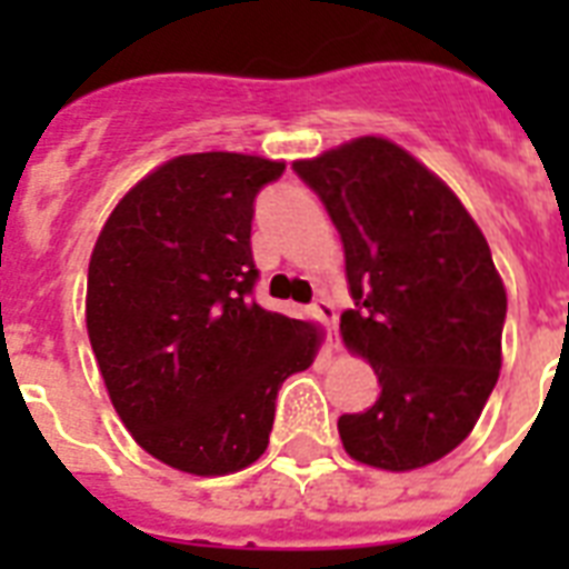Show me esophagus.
Returning a JSON list of instances; mask_svg holds the SVG:
<instances>
[{"label": "esophagus", "mask_w": 569, "mask_h": 569, "mask_svg": "<svg viewBox=\"0 0 569 569\" xmlns=\"http://www.w3.org/2000/svg\"><path fill=\"white\" fill-rule=\"evenodd\" d=\"M312 316L325 325L328 330V348H337L333 346V333H337V307L328 301V298H319V301L312 303Z\"/></svg>", "instance_id": "obj_1"}]
</instances>
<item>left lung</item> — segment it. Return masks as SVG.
Returning <instances> with one entry per match:
<instances>
[{"label": "left lung", "mask_w": 569, "mask_h": 569, "mask_svg": "<svg viewBox=\"0 0 569 569\" xmlns=\"http://www.w3.org/2000/svg\"><path fill=\"white\" fill-rule=\"evenodd\" d=\"M346 248V346L378 375L363 413L339 416L355 460L407 472L467 440L502 369L508 298L455 191L387 138L295 162Z\"/></svg>", "instance_id": "left-lung-1"}]
</instances>
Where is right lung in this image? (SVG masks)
Returning <instances> with one entry per match:
<instances>
[{
    "label": "right lung",
    "mask_w": 569,
    "mask_h": 569,
    "mask_svg": "<svg viewBox=\"0 0 569 569\" xmlns=\"http://www.w3.org/2000/svg\"><path fill=\"white\" fill-rule=\"evenodd\" d=\"M283 171L259 156H177L93 244L84 319L111 405L141 449L191 476L250 467L277 389L319 351L310 321L253 301V200Z\"/></svg>",
    "instance_id": "add662e5"
}]
</instances>
